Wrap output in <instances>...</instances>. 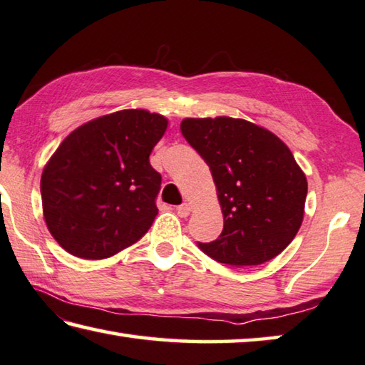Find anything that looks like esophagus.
<instances>
[{
	"label": "esophagus",
	"instance_id": "1",
	"mask_svg": "<svg viewBox=\"0 0 365 365\" xmlns=\"http://www.w3.org/2000/svg\"><path fill=\"white\" fill-rule=\"evenodd\" d=\"M190 212H191V205H190L188 202H185V204L178 205V207H177V214H178V217H188V215H190Z\"/></svg>",
	"mask_w": 365,
	"mask_h": 365
}]
</instances>
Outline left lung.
Wrapping results in <instances>:
<instances>
[{
    "label": "left lung",
    "mask_w": 365,
    "mask_h": 365,
    "mask_svg": "<svg viewBox=\"0 0 365 365\" xmlns=\"http://www.w3.org/2000/svg\"><path fill=\"white\" fill-rule=\"evenodd\" d=\"M180 130L207 163L223 214L218 240L197 246L231 267H255L302 227L308 182L279 137L246 119L185 118Z\"/></svg>",
    "instance_id": "8db88e82"
}]
</instances>
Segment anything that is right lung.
Segmentation results:
<instances>
[{"mask_svg":"<svg viewBox=\"0 0 365 365\" xmlns=\"http://www.w3.org/2000/svg\"><path fill=\"white\" fill-rule=\"evenodd\" d=\"M168 119L121 110L65 137L44 165L41 201L52 237L68 254L102 260L132 246L158 214L161 175L150 153Z\"/></svg>","mask_w":365,"mask_h":365,"instance_id":"add662e5","label":"right lung"}]
</instances>
